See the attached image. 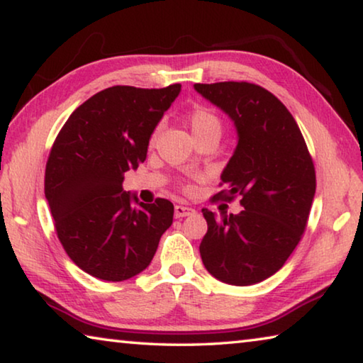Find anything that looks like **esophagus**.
Masks as SVG:
<instances>
[{"instance_id":"1","label":"esophagus","mask_w":363,"mask_h":363,"mask_svg":"<svg viewBox=\"0 0 363 363\" xmlns=\"http://www.w3.org/2000/svg\"><path fill=\"white\" fill-rule=\"evenodd\" d=\"M195 214L194 208H189V206H184V205H176L174 206V218L176 219H181V218H186V216H192Z\"/></svg>"}]
</instances>
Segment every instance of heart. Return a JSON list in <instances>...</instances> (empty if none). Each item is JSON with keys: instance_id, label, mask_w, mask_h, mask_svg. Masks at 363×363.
<instances>
[{"instance_id": "b5f03b06", "label": "heart", "mask_w": 363, "mask_h": 363, "mask_svg": "<svg viewBox=\"0 0 363 363\" xmlns=\"http://www.w3.org/2000/svg\"><path fill=\"white\" fill-rule=\"evenodd\" d=\"M187 123H189L190 130H192V133H194V138L201 136V134H205V133H211V131L220 133V121L216 116V113H213L210 108H205V107L194 108L192 112L187 115ZM158 130H160L158 126L153 130L152 136H150V144L155 140Z\"/></svg>"}]
</instances>
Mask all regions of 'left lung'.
Returning <instances> with one entry per match:
<instances>
[{"mask_svg": "<svg viewBox=\"0 0 363 363\" xmlns=\"http://www.w3.org/2000/svg\"><path fill=\"white\" fill-rule=\"evenodd\" d=\"M230 116L238 144L213 199L240 196L238 214L203 211L200 255L213 277L255 285L274 275L296 248L315 195V168L298 123L277 97L247 82L194 84Z\"/></svg>", "mask_w": 363, "mask_h": 363, "instance_id": "left-lung-1", "label": "left lung"}]
</instances>
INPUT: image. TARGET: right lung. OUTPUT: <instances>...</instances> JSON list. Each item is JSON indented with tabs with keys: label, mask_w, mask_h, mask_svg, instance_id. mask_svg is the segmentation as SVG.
I'll return each mask as SVG.
<instances>
[{
	"label": "right lung",
	"mask_w": 363,
	"mask_h": 363,
	"mask_svg": "<svg viewBox=\"0 0 363 363\" xmlns=\"http://www.w3.org/2000/svg\"><path fill=\"white\" fill-rule=\"evenodd\" d=\"M179 91V83L112 86L83 102L54 140L45 173L54 227L70 259L96 279L123 281L143 272L173 224L169 200L138 201L123 179L144 163L152 133Z\"/></svg>",
	"instance_id": "1"
}]
</instances>
